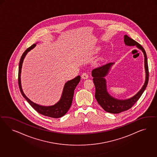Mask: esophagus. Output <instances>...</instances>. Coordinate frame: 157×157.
<instances>
[{
	"label": "esophagus",
	"mask_w": 157,
	"mask_h": 157,
	"mask_svg": "<svg viewBox=\"0 0 157 157\" xmlns=\"http://www.w3.org/2000/svg\"><path fill=\"white\" fill-rule=\"evenodd\" d=\"M81 77H82V79H87V78H89V75H88V74H87V73H86V72H83V73L82 74Z\"/></svg>",
	"instance_id": "1"
}]
</instances>
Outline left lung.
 I'll use <instances>...</instances> for the list:
<instances>
[{
  "instance_id": "left-lung-1",
  "label": "left lung",
  "mask_w": 157,
  "mask_h": 157,
  "mask_svg": "<svg viewBox=\"0 0 157 157\" xmlns=\"http://www.w3.org/2000/svg\"><path fill=\"white\" fill-rule=\"evenodd\" d=\"M124 43L128 46H136L137 48L142 50L144 56V68L146 71V80L142 89L139 91L137 94L127 100H120L113 98L110 95L107 91L106 81L104 77L106 76L110 70L112 66L114 63H109L102 66L99 67L94 69L91 72L94 84L95 85V97L98 103L104 109L111 113H119L129 109L132 107L145 90L148 82V67L147 58L145 50L133 39L130 38L127 35L124 36Z\"/></svg>"
}]
</instances>
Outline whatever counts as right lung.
<instances>
[{
    "label": "right lung",
    "instance_id": "1",
    "mask_svg": "<svg viewBox=\"0 0 157 157\" xmlns=\"http://www.w3.org/2000/svg\"><path fill=\"white\" fill-rule=\"evenodd\" d=\"M36 44H34L32 46L28 48L22 54L21 57L19 64V70H18V85H19V89L22 95H23L24 98L30 105L33 108L36 110L38 113L43 114L44 116L52 117V118H59L63 116L66 113L68 110L70 108L71 106L73 96L74 93V90L80 82L81 76H77L76 78L73 79L68 81L65 85L64 86V89L63 91L62 97L60 100L57 102L56 104L52 106H41L40 105L34 103L32 101L29 99L24 94V91L22 90L21 83V68L22 66V63L24 61V58L26 56V54L29 52L31 49H33L36 47Z\"/></svg>",
    "mask_w": 157,
    "mask_h": 157
}]
</instances>
